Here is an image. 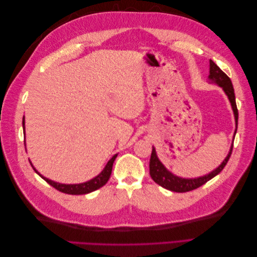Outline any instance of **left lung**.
Segmentation results:
<instances>
[{"label": "left lung", "instance_id": "left-lung-1", "mask_svg": "<svg viewBox=\"0 0 257 257\" xmlns=\"http://www.w3.org/2000/svg\"><path fill=\"white\" fill-rule=\"evenodd\" d=\"M209 80L211 82L216 83L219 87L223 89L225 92V94L227 95L232 111H234L235 115V121H236V130H235V134L237 133V124H238V109H237V105H236V97H235V92H234V87H232L231 80L229 79V77L225 74L222 69L217 66L212 60H210V71H209ZM232 151V145L230 147V150L227 154V157L225 158V160L222 162V164L212 170L211 173H209L208 175H205L203 177H198V178H194V179H186V178H181L175 176L173 173H170L169 170L162 164V162L159 160L157 151H155V148L152 147V153H151V159H150V176L153 179V181L155 183H158L159 185L163 186V188L173 191V192H178V193H184V192H189L192 190H195L199 186L205 184L209 180H211L213 177H215L217 174H220L225 165L227 164V162L230 158V154Z\"/></svg>", "mask_w": 257, "mask_h": 257}]
</instances>
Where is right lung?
Returning <instances> with one entry per match:
<instances>
[{"instance_id":"1","label":"right lung","mask_w":257,"mask_h":257,"mask_svg":"<svg viewBox=\"0 0 257 257\" xmlns=\"http://www.w3.org/2000/svg\"><path fill=\"white\" fill-rule=\"evenodd\" d=\"M22 126H23V133L26 134V131H25V116H23V119H22ZM116 155H118V154H114L113 157L109 161H108L105 168L103 169V172L100 173L99 175H97L95 178L91 179V180H89L87 182L78 183V184H63V183L54 182V181L50 180V179H47L46 177H44L43 175H41L34 168L32 163H31V162L30 163H31V166H32L33 169L35 170V173L40 175L46 182L49 183L51 186H53L54 189H57L58 191H60L62 193L71 194V195H82V194H88V193H91L93 191H96L97 189L102 188L103 185H105L107 183V181L109 180V178H110L111 170H112V165H113V162H114V160L116 158Z\"/></svg>"}]
</instances>
